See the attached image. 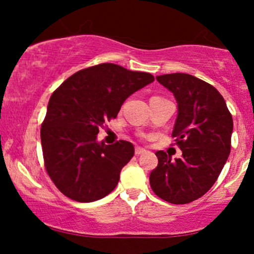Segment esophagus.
<instances>
[{
    "instance_id": "obj_1",
    "label": "esophagus",
    "mask_w": 254,
    "mask_h": 254,
    "mask_svg": "<svg viewBox=\"0 0 254 254\" xmlns=\"http://www.w3.org/2000/svg\"><path fill=\"white\" fill-rule=\"evenodd\" d=\"M144 153H145V149H143V148H141V147H136L135 148L136 155H141V154H144Z\"/></svg>"
}]
</instances>
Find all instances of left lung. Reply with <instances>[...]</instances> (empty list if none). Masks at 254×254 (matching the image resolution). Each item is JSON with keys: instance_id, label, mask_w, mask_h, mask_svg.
<instances>
[{"instance_id": "8db88e82", "label": "left lung", "mask_w": 254, "mask_h": 254, "mask_svg": "<svg viewBox=\"0 0 254 254\" xmlns=\"http://www.w3.org/2000/svg\"><path fill=\"white\" fill-rule=\"evenodd\" d=\"M156 80L177 100L172 136L183 156L172 160L165 151H156L159 164L150 173V188L168 203L193 202L210 190L228 159L232 115L220 92L200 78L176 72Z\"/></svg>"}]
</instances>
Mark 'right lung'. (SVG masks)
<instances>
[{
    "instance_id": "add662e5",
    "label": "right lung",
    "mask_w": 254,
    "mask_h": 254,
    "mask_svg": "<svg viewBox=\"0 0 254 254\" xmlns=\"http://www.w3.org/2000/svg\"><path fill=\"white\" fill-rule=\"evenodd\" d=\"M153 81L149 72L103 63L75 72L52 93L40 138L46 172L63 194L88 203L115 190L135 148L127 141L98 142L99 127Z\"/></svg>"
}]
</instances>
